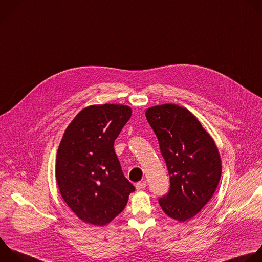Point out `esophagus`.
<instances>
[{"label":"esophagus","mask_w":262,"mask_h":262,"mask_svg":"<svg viewBox=\"0 0 262 262\" xmlns=\"http://www.w3.org/2000/svg\"><path fill=\"white\" fill-rule=\"evenodd\" d=\"M146 186H147V182H146V181H142V182H139V183L136 184V188H137L138 190L144 189Z\"/></svg>","instance_id":"obj_1"}]
</instances>
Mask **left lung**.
<instances>
[{
	"mask_svg": "<svg viewBox=\"0 0 262 262\" xmlns=\"http://www.w3.org/2000/svg\"><path fill=\"white\" fill-rule=\"evenodd\" d=\"M146 118L157 137L169 175V190L158 203L168 217L183 222L205 207L218 186V149L196 117L178 105L149 108Z\"/></svg>",
	"mask_w": 262,
	"mask_h": 262,
	"instance_id": "obj_1",
	"label": "left lung"
}]
</instances>
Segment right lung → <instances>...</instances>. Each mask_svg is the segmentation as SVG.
Listing matches in <instances>:
<instances>
[{
    "label": "right lung",
    "mask_w": 262,
    "mask_h": 262,
    "mask_svg": "<svg viewBox=\"0 0 262 262\" xmlns=\"http://www.w3.org/2000/svg\"><path fill=\"white\" fill-rule=\"evenodd\" d=\"M130 116L127 106H91L77 114L63 134L56 155V182L63 201L86 223L108 224L135 191L114 150V141Z\"/></svg>",
    "instance_id": "1"
}]
</instances>
